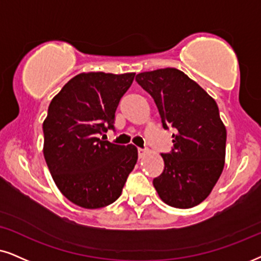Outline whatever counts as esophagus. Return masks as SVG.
<instances>
[{
	"mask_svg": "<svg viewBox=\"0 0 261 261\" xmlns=\"http://www.w3.org/2000/svg\"><path fill=\"white\" fill-rule=\"evenodd\" d=\"M137 151H138V158H140V159H143V158L147 155V150L141 149V148H138Z\"/></svg>",
	"mask_w": 261,
	"mask_h": 261,
	"instance_id": "1",
	"label": "esophagus"
}]
</instances>
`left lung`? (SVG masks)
Listing matches in <instances>:
<instances>
[{
    "label": "left lung",
    "instance_id": "left-lung-1",
    "mask_svg": "<svg viewBox=\"0 0 261 261\" xmlns=\"http://www.w3.org/2000/svg\"><path fill=\"white\" fill-rule=\"evenodd\" d=\"M154 98L164 128H174L173 149L161 154L164 171L153 186L176 208H191L207 199L225 164L226 128L216 101L177 68L136 75Z\"/></svg>",
    "mask_w": 261,
    "mask_h": 261
}]
</instances>
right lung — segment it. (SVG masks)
<instances>
[{
	"instance_id": "obj_1",
	"label": "right lung",
	"mask_w": 261,
	"mask_h": 261,
	"mask_svg": "<svg viewBox=\"0 0 261 261\" xmlns=\"http://www.w3.org/2000/svg\"><path fill=\"white\" fill-rule=\"evenodd\" d=\"M134 78V72H83L49 105L43 154L58 189L79 207L96 210L113 203L137 163L133 144L98 138L113 128L115 111Z\"/></svg>"
}]
</instances>
